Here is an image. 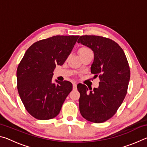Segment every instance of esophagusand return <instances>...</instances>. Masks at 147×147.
I'll return each instance as SVG.
<instances>
[{
	"label": "esophagus",
	"instance_id": "esophagus-1",
	"mask_svg": "<svg viewBox=\"0 0 147 147\" xmlns=\"http://www.w3.org/2000/svg\"><path fill=\"white\" fill-rule=\"evenodd\" d=\"M73 89H76V83H75V82L73 83Z\"/></svg>",
	"mask_w": 147,
	"mask_h": 147
}]
</instances>
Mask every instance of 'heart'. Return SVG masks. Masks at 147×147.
<instances>
[{
  "instance_id": "obj_1",
  "label": "heart",
  "mask_w": 147,
  "mask_h": 147,
  "mask_svg": "<svg viewBox=\"0 0 147 147\" xmlns=\"http://www.w3.org/2000/svg\"><path fill=\"white\" fill-rule=\"evenodd\" d=\"M89 52H91V51L88 47H82V48L79 50V54H83L89 53Z\"/></svg>"
}]
</instances>
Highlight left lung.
Returning <instances> with one entry per match:
<instances>
[{"label": "left lung", "instance_id": "1", "mask_svg": "<svg viewBox=\"0 0 147 147\" xmlns=\"http://www.w3.org/2000/svg\"><path fill=\"white\" fill-rule=\"evenodd\" d=\"M78 43L94 53L91 73L100 79L97 88L88 90L78 84L80 94L79 108L82 116L92 123H101L115 115L127 93L130 78V67L123 50L110 39L98 36H82Z\"/></svg>", "mask_w": 147, "mask_h": 147}]
</instances>
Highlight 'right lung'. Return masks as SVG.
Returning a JSON list of instances; mask_svg holds the SVG:
<instances>
[{"mask_svg": "<svg viewBox=\"0 0 147 147\" xmlns=\"http://www.w3.org/2000/svg\"><path fill=\"white\" fill-rule=\"evenodd\" d=\"M79 36H56L29 47L17 70V89L27 111L39 120L58 115L73 89L69 81L52 82L56 66L62 65Z\"/></svg>", "mask_w": 147, "mask_h": 147, "instance_id": "add662e5", "label": "right lung"}]
</instances>
